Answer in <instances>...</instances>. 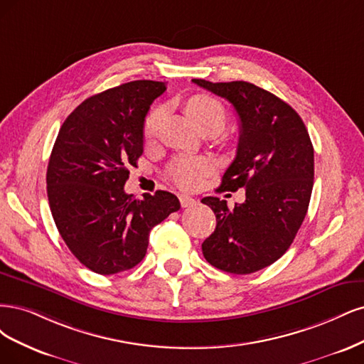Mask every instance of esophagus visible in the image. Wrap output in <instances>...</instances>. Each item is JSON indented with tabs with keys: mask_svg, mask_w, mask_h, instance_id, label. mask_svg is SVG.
Masks as SVG:
<instances>
[{
	"mask_svg": "<svg viewBox=\"0 0 364 364\" xmlns=\"http://www.w3.org/2000/svg\"><path fill=\"white\" fill-rule=\"evenodd\" d=\"M180 204H181L183 208H186V207H193V205L196 204V201H195V199H193L192 196L181 195V196H180Z\"/></svg>",
	"mask_w": 364,
	"mask_h": 364,
	"instance_id": "34e87169",
	"label": "esophagus"
}]
</instances>
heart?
<instances>
[{
	"label": "heart",
	"mask_w": 364,
	"mask_h": 364,
	"mask_svg": "<svg viewBox=\"0 0 364 364\" xmlns=\"http://www.w3.org/2000/svg\"><path fill=\"white\" fill-rule=\"evenodd\" d=\"M186 112L198 128V132L213 130L216 134L225 125V109L219 100L205 93H198L186 101ZM163 109L152 110L144 125V136L146 142H151L159 133L163 121ZM212 166L205 159H178L171 168V178L181 189H195L201 184L203 178L210 172Z\"/></svg>",
	"instance_id": "b5f03b06"
}]
</instances>
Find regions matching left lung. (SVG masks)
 Wrapping results in <instances>:
<instances>
[{
  "label": "left lung",
  "mask_w": 364,
  "mask_h": 364,
  "mask_svg": "<svg viewBox=\"0 0 364 364\" xmlns=\"http://www.w3.org/2000/svg\"><path fill=\"white\" fill-rule=\"evenodd\" d=\"M192 81L225 98L239 116L237 154L219 189H245V201L232 210L225 199H201L216 215L203 254L220 271L252 274L289 250L307 215L314 178L311 140L301 116L271 92L246 81Z\"/></svg>",
  "instance_id": "left-lung-1"
}]
</instances>
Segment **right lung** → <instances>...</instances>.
<instances>
[{
    "instance_id": "obj_1",
    "label": "right lung",
    "mask_w": 364,
    "mask_h": 364,
    "mask_svg": "<svg viewBox=\"0 0 364 364\" xmlns=\"http://www.w3.org/2000/svg\"><path fill=\"white\" fill-rule=\"evenodd\" d=\"M161 81L136 80L81 102L55 139L46 171L50 208L66 246L100 275L134 267L146 254L149 232L180 210L166 191L136 199L124 191L144 152V125Z\"/></svg>"
}]
</instances>
